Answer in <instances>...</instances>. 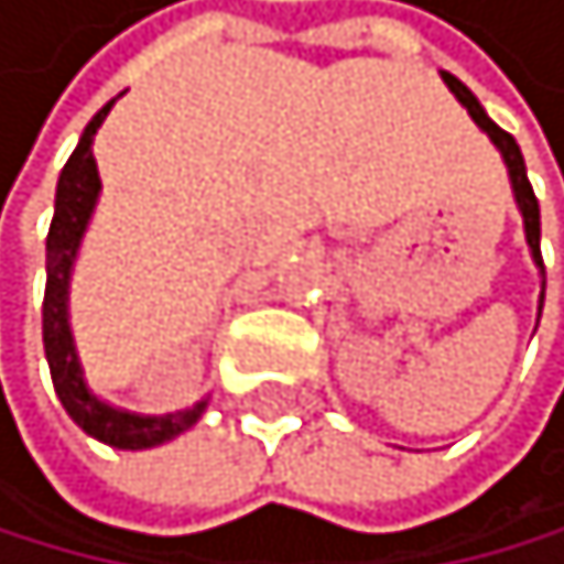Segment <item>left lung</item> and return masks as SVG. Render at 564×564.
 <instances>
[{"instance_id":"8db88e82","label":"left lung","mask_w":564,"mask_h":564,"mask_svg":"<svg viewBox=\"0 0 564 564\" xmlns=\"http://www.w3.org/2000/svg\"><path fill=\"white\" fill-rule=\"evenodd\" d=\"M445 84L452 87V95L459 98L466 105V112L474 116L477 127L495 140V148L501 151V159L505 165H509V180H512V194H516V204H519V215H523V229H527V243H530V253H533V261L536 268H541V275H544V258H541V204H536L533 197V186L527 180V162H523V151H519L516 144V137L512 133H505L498 122L484 112V105L474 98V90H469L463 80H455L452 73H445ZM541 306H544V296H541Z\"/></svg>"}]
</instances>
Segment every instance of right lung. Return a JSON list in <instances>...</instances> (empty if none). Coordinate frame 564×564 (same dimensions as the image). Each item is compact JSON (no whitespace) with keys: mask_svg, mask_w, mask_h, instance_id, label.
I'll return each instance as SVG.
<instances>
[{"mask_svg":"<svg viewBox=\"0 0 564 564\" xmlns=\"http://www.w3.org/2000/svg\"><path fill=\"white\" fill-rule=\"evenodd\" d=\"M116 98L87 122L77 151L69 154V162L59 172V186H55V215L45 239V303H41V338H45V356L52 370L55 395H59L63 410L84 434L98 437V442L112 448H154L165 445L172 437H180L200 420L208 410V399H200L189 410H176L165 416H140L130 410H116V405L101 402L84 381V367L77 346H73L69 332V271L77 261L80 239L87 232V221L95 215V204L101 194L98 165H95V133L109 116Z\"/></svg>","mask_w":564,"mask_h":564,"instance_id":"add662e5","label":"right lung"}]
</instances>
